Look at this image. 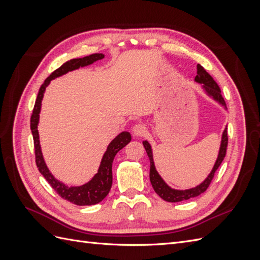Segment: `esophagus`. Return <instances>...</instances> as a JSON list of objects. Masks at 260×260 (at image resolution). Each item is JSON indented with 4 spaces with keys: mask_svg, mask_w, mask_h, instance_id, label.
Listing matches in <instances>:
<instances>
[{
    "mask_svg": "<svg viewBox=\"0 0 260 260\" xmlns=\"http://www.w3.org/2000/svg\"><path fill=\"white\" fill-rule=\"evenodd\" d=\"M132 132L137 137H142L146 133V127L142 123H137L132 127Z\"/></svg>",
    "mask_w": 260,
    "mask_h": 260,
    "instance_id": "34e87169",
    "label": "esophagus"
}]
</instances>
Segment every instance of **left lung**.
<instances>
[{"mask_svg":"<svg viewBox=\"0 0 260 260\" xmlns=\"http://www.w3.org/2000/svg\"><path fill=\"white\" fill-rule=\"evenodd\" d=\"M195 82L201 83L203 90L205 91L207 95L214 101H216L217 103H219L221 106H223L224 109H226L225 102L221 95V90H220L217 82L214 80V78H212L200 64L198 65V75L195 77ZM143 145L145 147V151L149 158V164H151V167H149V180H151L154 191L156 192L157 195L160 196L164 201L170 202V203H177L181 201L190 200L192 198H196V196L201 195L202 193H204L207 190V187L209 186L212 178L215 176V172L217 171L220 165H221L222 160L224 159L226 145H228V132H226V128H224L222 132V137H221V143H220V147H219L218 157L214 167H212L210 171V174L202 183H200L199 185H196L194 187L187 188V190H176V188H172L165 182V180L160 177L158 171L156 170L151 144L148 143V141L145 140L143 141Z\"/></svg>","mask_w":260,"mask_h":260,"instance_id":"left-lung-1","label":"left lung"}]
</instances>
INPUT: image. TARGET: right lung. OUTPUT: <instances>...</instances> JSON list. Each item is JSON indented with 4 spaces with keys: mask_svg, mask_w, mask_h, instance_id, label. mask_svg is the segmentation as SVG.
I'll return each mask as SVG.
<instances>
[{
    "mask_svg": "<svg viewBox=\"0 0 260 260\" xmlns=\"http://www.w3.org/2000/svg\"><path fill=\"white\" fill-rule=\"evenodd\" d=\"M105 55L102 53H95L89 55L82 58H74L66 61L65 64H62L59 68H57L46 78L44 83L41 85L40 90H39L38 96L36 100V104L32 111V115H31L30 119V128L31 132H32L34 137V143H35V153H36V164L37 167L40 171V174L48 181L50 185L54 188L60 198L64 200L69 201L70 203L75 204V205L79 206H90L95 205V204L103 201L107 194L111 191V187L113 184V172H112V166L113 161L116 154L123 148L131 141V135L127 131H123L119 133L111 143L108 144L106 152L104 153L102 160L100 164L99 170L94 177L82 185L79 186H68L64 184L60 181H58L55 178L51 171L49 170L48 166L44 161L40 140H39V131H38V124H39V118H40V112H41V103L42 99L44 95V92L46 86L50 84V82L58 78L62 75H65L69 72H73L75 69H78L80 67H84L93 64L94 61L103 59Z\"/></svg>",
    "mask_w": 260,
    "mask_h": 260,
    "instance_id": "1",
    "label": "right lung"
}]
</instances>
